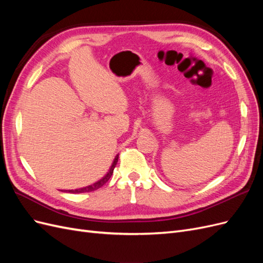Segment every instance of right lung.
<instances>
[{"label":"right lung","mask_w":263,"mask_h":263,"mask_svg":"<svg viewBox=\"0 0 263 263\" xmlns=\"http://www.w3.org/2000/svg\"><path fill=\"white\" fill-rule=\"evenodd\" d=\"M117 161H118V156H116V157H115L114 161H113L112 165H110V168H109L108 172H107V173L105 174V176L103 177L101 180H99L98 182H95V183H93V184H91V185H89V186H85V187H81V189H78V190H69V192H70V193H74V194H77V193L92 192V191H95V190L100 189L101 186H103V185L105 184V183L109 180V178H110V177H112V174H113V171H114V168H115V165H116Z\"/></svg>","instance_id":"1"}]
</instances>
